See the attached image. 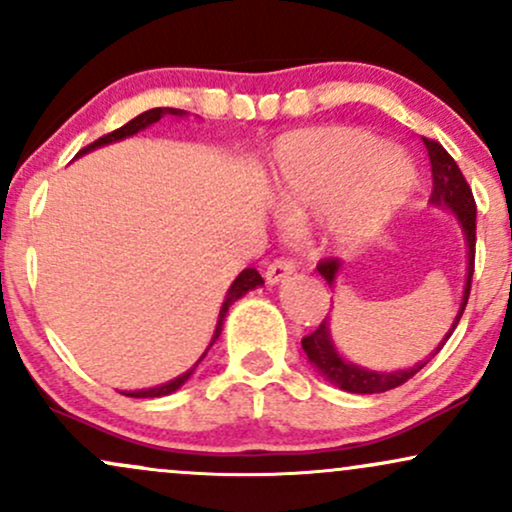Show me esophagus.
Listing matches in <instances>:
<instances>
[{"mask_svg": "<svg viewBox=\"0 0 512 512\" xmlns=\"http://www.w3.org/2000/svg\"><path fill=\"white\" fill-rule=\"evenodd\" d=\"M293 269H296V262L289 260V257H276V260H272L264 267V279H267V284H279V281H284Z\"/></svg>", "mask_w": 512, "mask_h": 512, "instance_id": "esophagus-1", "label": "esophagus"}]
</instances>
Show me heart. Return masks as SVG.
<instances>
[{"instance_id": "1", "label": "heart", "mask_w": 512, "mask_h": 512, "mask_svg": "<svg viewBox=\"0 0 512 512\" xmlns=\"http://www.w3.org/2000/svg\"><path fill=\"white\" fill-rule=\"evenodd\" d=\"M414 166L358 127L298 129L274 149V190L291 221L334 211L344 238H363L395 214Z\"/></svg>"}]
</instances>
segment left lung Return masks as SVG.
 <instances>
[{
	"label": "left lung",
	"instance_id": "obj_1",
	"mask_svg": "<svg viewBox=\"0 0 512 512\" xmlns=\"http://www.w3.org/2000/svg\"><path fill=\"white\" fill-rule=\"evenodd\" d=\"M421 139H424L428 161H431V175H433L431 202L445 204V207L457 216V221H460L464 231V240H467V284H464L462 305L460 310H457V317L455 322H452L448 334H445V339L436 349L438 354V351L443 349V344L450 339V334L455 332L457 322H460L464 308H467L469 291H472L474 245H477V204H474L472 190H469L462 170L457 168L455 158H452L438 142H433V139H426V137ZM317 272L325 276V281L332 289L334 279H337V272H339V260H334V257H330V260H322L317 264ZM301 344H303L305 356L310 358V363H313V366L320 370L330 383L342 387L344 392H354V395H375V392H387L392 390V387L404 385L409 378H414V375L419 373L428 361H431V358H426V361L416 363V366H411L407 370H395V373H375V370L358 368L354 363L344 361V358L339 356V351L334 349L332 334H330V317H325V320H322L320 325L308 334V337H303Z\"/></svg>",
	"mask_w": 512,
	"mask_h": 512
}]
</instances>
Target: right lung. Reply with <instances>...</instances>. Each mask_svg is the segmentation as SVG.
Wrapping results in <instances>:
<instances>
[{
    "mask_svg": "<svg viewBox=\"0 0 512 512\" xmlns=\"http://www.w3.org/2000/svg\"><path fill=\"white\" fill-rule=\"evenodd\" d=\"M163 115L182 117V115H185V110H178V108H151V110H146V113L137 115V117H134V120H129L127 125H122L120 129H115V132H110V134H103L101 139H96V142H93V144H88L86 149L79 151V156L86 154V151L98 149V146L113 144V142H120V139H125V137H132V134L142 132V129H146L149 125H154V122L161 120ZM262 284H264V279L260 276V272H257V269H252V267L243 269V272H240V274L236 276V281H233L231 289H228V293H226V301H223V305H221L219 322H216V330H214V337H211V344H214L216 339H219L221 327H223V317H226L228 308H231V305L236 303L240 296H245V293L252 291V289H257V286H262ZM211 344H209V346H211ZM207 351H209V349H207ZM207 351H204L202 358L207 356ZM202 358H199V361H202ZM199 361H197L195 366H192L190 370H185V373L178 375V378H175V380H170V383H163V385H158V387H149V390L122 392V395H127V397H163V395H170V392H175V390H178V387H182V385L187 383V378H190V375L195 373V368L199 366Z\"/></svg>",
    "mask_w": 512,
    "mask_h": 512,
    "instance_id": "add662e5",
    "label": "right lung"
}]
</instances>
